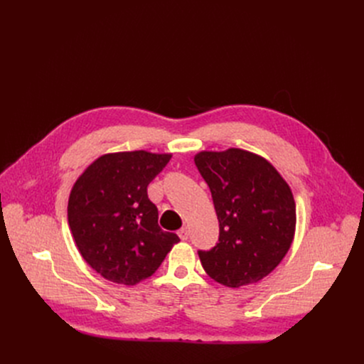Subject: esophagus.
I'll return each mask as SVG.
<instances>
[{
	"label": "esophagus",
	"instance_id": "esophagus-1",
	"mask_svg": "<svg viewBox=\"0 0 364 364\" xmlns=\"http://www.w3.org/2000/svg\"><path fill=\"white\" fill-rule=\"evenodd\" d=\"M178 236L181 240H186L188 237V228L187 227H181L178 230Z\"/></svg>",
	"mask_w": 364,
	"mask_h": 364
}]
</instances>
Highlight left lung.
I'll return each mask as SVG.
<instances>
[{"instance_id":"obj_1","label":"left lung","mask_w":364,"mask_h":364,"mask_svg":"<svg viewBox=\"0 0 364 364\" xmlns=\"http://www.w3.org/2000/svg\"><path fill=\"white\" fill-rule=\"evenodd\" d=\"M195 164L220 223L218 243L198 252L203 270L228 288L259 282L288 254L295 236L291 187L269 161L243 149L199 151Z\"/></svg>"}]
</instances>
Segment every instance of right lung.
Returning <instances> with one entry per match:
<instances>
[{
  "instance_id": "1",
  "label": "right lung",
  "mask_w": 364,
  "mask_h": 364,
  "mask_svg": "<svg viewBox=\"0 0 364 364\" xmlns=\"http://www.w3.org/2000/svg\"><path fill=\"white\" fill-rule=\"evenodd\" d=\"M171 156L146 150L107 153L75 181L68 203L70 232L82 258L105 279L137 284L180 242L158 225V208L147 196L149 183Z\"/></svg>"
}]
</instances>
